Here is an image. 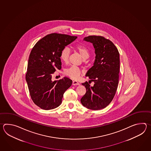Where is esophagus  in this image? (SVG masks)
I'll use <instances>...</instances> for the list:
<instances>
[{"mask_svg":"<svg viewBox=\"0 0 151 151\" xmlns=\"http://www.w3.org/2000/svg\"><path fill=\"white\" fill-rule=\"evenodd\" d=\"M72 85H79L80 83H79L77 81H73Z\"/></svg>","mask_w":151,"mask_h":151,"instance_id":"1","label":"esophagus"}]
</instances>
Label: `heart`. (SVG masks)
<instances>
[{"label": "heart", "instance_id": "b5f03b06", "mask_svg": "<svg viewBox=\"0 0 151 151\" xmlns=\"http://www.w3.org/2000/svg\"><path fill=\"white\" fill-rule=\"evenodd\" d=\"M75 49L79 53L81 57L83 59H87V58H89L90 52L85 46L78 45L75 47ZM70 55V51L68 47H65L63 49L60 55L61 61H63L65 63H68ZM65 73L66 75L74 80L78 79L80 78V76L83 74V72L80 68L75 66H72L70 68L66 69Z\"/></svg>", "mask_w": 151, "mask_h": 151}]
</instances>
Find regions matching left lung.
I'll return each instance as SVG.
<instances>
[{"mask_svg": "<svg viewBox=\"0 0 151 151\" xmlns=\"http://www.w3.org/2000/svg\"><path fill=\"white\" fill-rule=\"evenodd\" d=\"M95 50L93 66L86 74L94 84L86 81L82 85L86 92L80 100L84 107L92 110L103 109L109 105L115 96L119 83L120 56L112 42L101 36L90 35L83 38Z\"/></svg>", "mask_w": 151, "mask_h": 151, "instance_id": "obj_1", "label": "left lung"}]
</instances>
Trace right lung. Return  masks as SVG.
Segmentation results:
<instances>
[{
    "label": "right lung",
    "mask_w": 151,
    "mask_h": 151,
    "mask_svg": "<svg viewBox=\"0 0 151 151\" xmlns=\"http://www.w3.org/2000/svg\"><path fill=\"white\" fill-rule=\"evenodd\" d=\"M77 37L52 33L37 42L29 56L26 81L33 101L45 110L61 104L65 92L72 81L67 77L52 80V74L61 68L60 55L63 49Z\"/></svg>",
    "instance_id": "right-lung-1"
}]
</instances>
